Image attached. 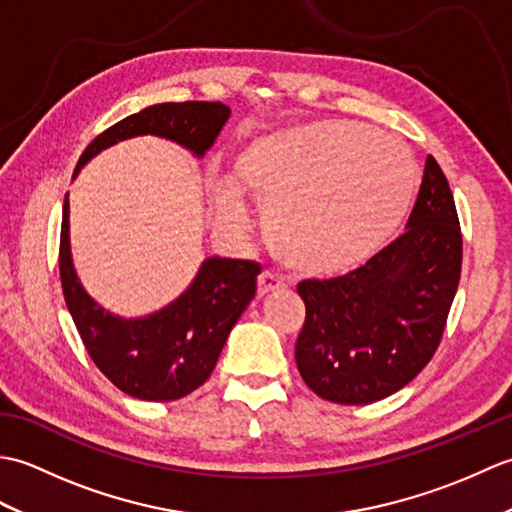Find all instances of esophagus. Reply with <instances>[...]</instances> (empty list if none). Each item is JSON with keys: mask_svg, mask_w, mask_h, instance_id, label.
I'll list each match as a JSON object with an SVG mask.
<instances>
[{"mask_svg": "<svg viewBox=\"0 0 512 512\" xmlns=\"http://www.w3.org/2000/svg\"><path fill=\"white\" fill-rule=\"evenodd\" d=\"M281 288H286V281L281 279L279 275L270 273V270H264V273L259 275V279H257L259 297H264V295H268V292H275V290H281Z\"/></svg>", "mask_w": 512, "mask_h": 512, "instance_id": "1", "label": "esophagus"}]
</instances>
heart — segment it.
Returning a JSON list of instances; mask_svg holds the SVG:
<instances>
[{"label": "heart", "mask_w": 512, "mask_h": 512, "mask_svg": "<svg viewBox=\"0 0 512 512\" xmlns=\"http://www.w3.org/2000/svg\"><path fill=\"white\" fill-rule=\"evenodd\" d=\"M416 187V160L400 138L350 121H312L250 140L231 178L209 180V198L215 220L242 231L246 193L264 206V233L281 262L334 277L394 237Z\"/></svg>", "instance_id": "b5f03b06"}]
</instances>
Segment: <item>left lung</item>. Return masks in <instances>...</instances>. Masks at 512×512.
I'll use <instances>...</instances> for the list:
<instances>
[{
    "label": "left lung",
    "instance_id": "8db88e82",
    "mask_svg": "<svg viewBox=\"0 0 512 512\" xmlns=\"http://www.w3.org/2000/svg\"><path fill=\"white\" fill-rule=\"evenodd\" d=\"M460 270L453 193L436 158L427 156L407 231L352 273L297 286L306 303L295 347L301 378L339 405L396 394L436 354Z\"/></svg>",
    "mask_w": 512,
    "mask_h": 512
}]
</instances>
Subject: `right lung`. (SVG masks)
I'll return each mask as SVG.
<instances>
[{"label": "right lung", "mask_w": 512, "mask_h": 512, "mask_svg": "<svg viewBox=\"0 0 512 512\" xmlns=\"http://www.w3.org/2000/svg\"><path fill=\"white\" fill-rule=\"evenodd\" d=\"M231 116L220 101L160 103L105 129L85 147L74 176L103 149L134 136H160L202 158ZM59 273L81 341L94 365L127 396L167 402L198 389L211 376L233 325L255 297L262 266L246 259L209 257L182 295L143 319H123L99 306L85 288L70 253V202L65 195Z\"/></svg>", "instance_id": "1"}]
</instances>
